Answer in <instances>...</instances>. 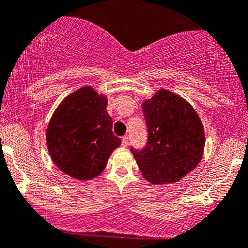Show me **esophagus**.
I'll list each match as a JSON object with an SVG mask.
<instances>
[{"label":"esophagus","mask_w":248,"mask_h":248,"mask_svg":"<svg viewBox=\"0 0 248 248\" xmlns=\"http://www.w3.org/2000/svg\"><path fill=\"white\" fill-rule=\"evenodd\" d=\"M121 145L124 147L128 146V137H124L121 140Z\"/></svg>","instance_id":"obj_1"}]
</instances>
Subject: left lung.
<instances>
[{"label":"left lung","mask_w":248,"mask_h":248,"mask_svg":"<svg viewBox=\"0 0 248 248\" xmlns=\"http://www.w3.org/2000/svg\"><path fill=\"white\" fill-rule=\"evenodd\" d=\"M148 142L132 148L143 178L152 184H172L192 172L205 151L203 124L193 106L167 89L143 100Z\"/></svg>","instance_id":"left-lung-1"}]
</instances>
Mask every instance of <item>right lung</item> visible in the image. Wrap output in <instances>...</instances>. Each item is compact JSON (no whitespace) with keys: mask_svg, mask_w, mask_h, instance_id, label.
<instances>
[{"mask_svg":"<svg viewBox=\"0 0 248 248\" xmlns=\"http://www.w3.org/2000/svg\"><path fill=\"white\" fill-rule=\"evenodd\" d=\"M107 102L106 95L84 86L60 102L48 124L49 155L60 170L76 180L99 176L121 143L111 132Z\"/></svg>","mask_w":248,"mask_h":248,"instance_id":"1","label":"right lung"}]
</instances>
